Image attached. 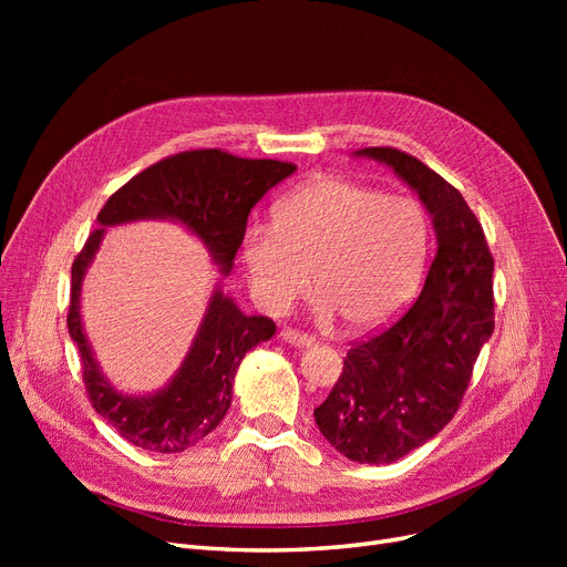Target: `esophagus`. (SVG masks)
Wrapping results in <instances>:
<instances>
[{"instance_id":"1","label":"esophagus","mask_w":567,"mask_h":567,"mask_svg":"<svg viewBox=\"0 0 567 567\" xmlns=\"http://www.w3.org/2000/svg\"><path fill=\"white\" fill-rule=\"evenodd\" d=\"M280 338H282L285 342L293 344V347H310V344L315 342L310 336H306V333H301V331H296V329H282V331H280Z\"/></svg>"}]
</instances>
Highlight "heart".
I'll return each instance as SVG.
<instances>
[{
	"label": "heart",
	"mask_w": 567,
	"mask_h": 567,
	"mask_svg": "<svg viewBox=\"0 0 567 567\" xmlns=\"http://www.w3.org/2000/svg\"><path fill=\"white\" fill-rule=\"evenodd\" d=\"M241 257L261 308L282 312L308 287L317 310L347 329L389 323L419 287L427 257L421 204L349 178H319L274 208V225H250Z\"/></svg>",
	"instance_id": "obj_1"
}]
</instances>
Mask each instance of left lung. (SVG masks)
Segmentation results:
<instances>
[{"label":"left lung","mask_w":567,"mask_h":567,"mask_svg":"<svg viewBox=\"0 0 567 567\" xmlns=\"http://www.w3.org/2000/svg\"><path fill=\"white\" fill-rule=\"evenodd\" d=\"M391 165L419 193L436 229V255L419 299L389 329L351 342L319 432L361 464H391L453 421L473 365L494 333V257L462 193L393 146L355 152Z\"/></svg>","instance_id":"1"}]
</instances>
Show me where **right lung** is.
<instances>
[{"instance_id":"1","label":"right lung","mask_w":567,"mask_h":567,"mask_svg":"<svg viewBox=\"0 0 567 567\" xmlns=\"http://www.w3.org/2000/svg\"><path fill=\"white\" fill-rule=\"evenodd\" d=\"M293 163L241 158L223 148H195L167 156L135 174L110 195L99 214L101 225L140 218H172L195 231L229 274L241 248L250 208L282 178ZM105 227L89 234L71 266L69 333L80 349L82 381L89 402L126 441L152 453H182L216 430L231 404V381L246 351L274 338V319L244 315L218 289L208 301L199 333L167 389L156 395L116 393L96 368L80 321V287Z\"/></svg>"}]
</instances>
